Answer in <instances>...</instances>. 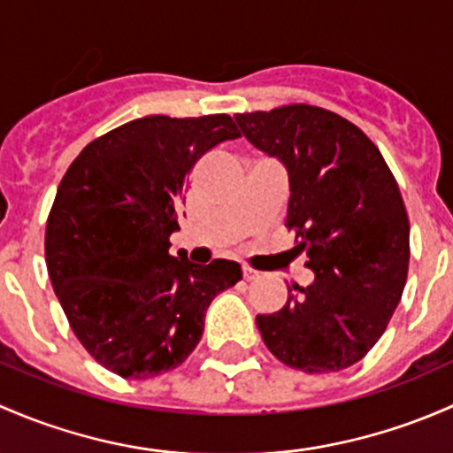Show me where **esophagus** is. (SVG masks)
Listing matches in <instances>:
<instances>
[{
    "label": "esophagus",
    "mask_w": 453,
    "mask_h": 453,
    "mask_svg": "<svg viewBox=\"0 0 453 453\" xmlns=\"http://www.w3.org/2000/svg\"><path fill=\"white\" fill-rule=\"evenodd\" d=\"M242 277H244L246 281H255V279L259 277V273H257V270H253V268H246V265H244V268H242Z\"/></svg>",
    "instance_id": "34e87169"
}]
</instances>
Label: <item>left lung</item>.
Here are the masks:
<instances>
[{
	"instance_id": "1",
	"label": "left lung",
	"mask_w": 453,
	"mask_h": 453,
	"mask_svg": "<svg viewBox=\"0 0 453 453\" xmlns=\"http://www.w3.org/2000/svg\"><path fill=\"white\" fill-rule=\"evenodd\" d=\"M235 122L286 167L292 250L314 273L307 288H288L281 310L257 316L261 338L286 366L342 371L381 338L408 277L410 222L397 180L375 143L331 111L290 104L237 113Z\"/></svg>"
}]
</instances>
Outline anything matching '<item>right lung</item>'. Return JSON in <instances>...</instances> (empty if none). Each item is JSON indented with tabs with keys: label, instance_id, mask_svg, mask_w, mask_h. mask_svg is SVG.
I'll use <instances>...</instances> for the list:
<instances>
[{
	"label": "right lung",
	"instance_id": "1",
	"mask_svg": "<svg viewBox=\"0 0 453 453\" xmlns=\"http://www.w3.org/2000/svg\"><path fill=\"white\" fill-rule=\"evenodd\" d=\"M228 115H146L91 142L65 172L45 228V261L82 347L126 380L188 360L204 311L242 279L235 261L170 253L189 170L237 139Z\"/></svg>",
	"mask_w": 453,
	"mask_h": 453
}]
</instances>
